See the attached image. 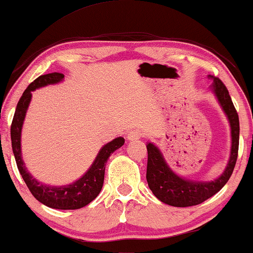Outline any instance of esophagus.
<instances>
[{
    "label": "esophagus",
    "mask_w": 253,
    "mask_h": 253,
    "mask_svg": "<svg viewBox=\"0 0 253 253\" xmlns=\"http://www.w3.org/2000/svg\"><path fill=\"white\" fill-rule=\"evenodd\" d=\"M143 136V133L139 129H133L130 130L129 133L127 134V139L128 141H135V139H138Z\"/></svg>",
    "instance_id": "obj_1"
}]
</instances>
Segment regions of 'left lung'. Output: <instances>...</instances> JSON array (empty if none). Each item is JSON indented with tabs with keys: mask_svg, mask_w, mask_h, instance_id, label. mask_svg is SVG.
Here are the masks:
<instances>
[{
	"mask_svg": "<svg viewBox=\"0 0 253 253\" xmlns=\"http://www.w3.org/2000/svg\"><path fill=\"white\" fill-rule=\"evenodd\" d=\"M213 78L211 90L216 95L220 107L227 116L231 125L232 148L228 164L218 178L211 182H200L180 177L171 170L166 163L161 151L153 143H148V167L146 180L150 190L161 202L172 207H191L202 203L224 187L234 170L237 152H239L240 122L239 115L232 102L231 96L224 83L219 78Z\"/></svg>",
	"mask_w": 253,
	"mask_h": 253,
	"instance_id": "left-lung-1",
	"label": "left lung"
}]
</instances>
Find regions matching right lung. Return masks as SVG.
<instances>
[{
    "mask_svg": "<svg viewBox=\"0 0 253 253\" xmlns=\"http://www.w3.org/2000/svg\"><path fill=\"white\" fill-rule=\"evenodd\" d=\"M63 78H65L63 74L51 73L42 75L33 83H30L28 87L22 93L17 104L12 124H11V143H12V151L14 158H16L19 172L24 178L29 191L32 192L34 198L50 208L75 210L87 206L99 195L103 186L105 164L111 153L122 148L125 143V139L124 137H117L103 145L88 170L76 182L71 183L69 185L51 186L34 178L26 168L21 156V129L26 112L29 107L30 100H32V92L36 88L43 87V86L60 83L63 81Z\"/></svg>",
    "mask_w": 253,
    "mask_h": 253,
    "instance_id": "1",
    "label": "right lung"
}]
</instances>
